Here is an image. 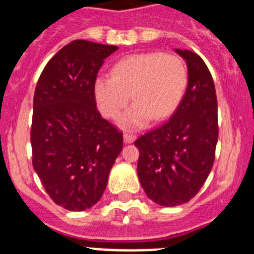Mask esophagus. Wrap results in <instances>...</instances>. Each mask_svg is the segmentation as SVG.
<instances>
[{
	"mask_svg": "<svg viewBox=\"0 0 254 254\" xmlns=\"http://www.w3.org/2000/svg\"><path fill=\"white\" fill-rule=\"evenodd\" d=\"M123 140H125L126 143H132L134 140H136V134L126 132V133L123 134Z\"/></svg>",
	"mask_w": 254,
	"mask_h": 254,
	"instance_id": "34e87169",
	"label": "esophagus"
}]
</instances>
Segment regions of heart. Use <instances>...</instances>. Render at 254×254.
Wrapping results in <instances>:
<instances>
[{
	"label": "heart",
	"instance_id": "b5f03b06",
	"mask_svg": "<svg viewBox=\"0 0 254 254\" xmlns=\"http://www.w3.org/2000/svg\"><path fill=\"white\" fill-rule=\"evenodd\" d=\"M188 84L186 64L181 57L161 52L137 53L122 58L111 75H99L94 82V98L100 113L116 120L127 107L120 125L138 128L152 117L163 120L174 112Z\"/></svg>",
	"mask_w": 254,
	"mask_h": 254
}]
</instances>
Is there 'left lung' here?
Instances as JSON below:
<instances>
[{
  "instance_id": "8db88e82",
  "label": "left lung",
  "mask_w": 254,
  "mask_h": 254,
  "mask_svg": "<svg viewBox=\"0 0 254 254\" xmlns=\"http://www.w3.org/2000/svg\"><path fill=\"white\" fill-rule=\"evenodd\" d=\"M186 61L188 85L170 120L134 141L137 174L145 193L160 206L193 198L214 165L219 126L212 76L193 52L176 49Z\"/></svg>"
}]
</instances>
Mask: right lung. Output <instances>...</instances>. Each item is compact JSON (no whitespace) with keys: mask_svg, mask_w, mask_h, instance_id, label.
I'll return each instance as SVG.
<instances>
[{"mask_svg":"<svg viewBox=\"0 0 254 254\" xmlns=\"http://www.w3.org/2000/svg\"><path fill=\"white\" fill-rule=\"evenodd\" d=\"M118 47L73 40L40 73L30 141L33 167L47 193L68 211H84L103 196L122 151V132L96 109L94 82Z\"/></svg>","mask_w":254,"mask_h":254,"instance_id":"obj_1","label":"right lung"}]
</instances>
